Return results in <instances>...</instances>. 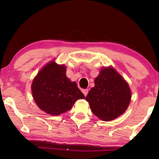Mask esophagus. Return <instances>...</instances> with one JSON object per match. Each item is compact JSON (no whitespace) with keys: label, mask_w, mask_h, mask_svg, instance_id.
I'll list each match as a JSON object with an SVG mask.
<instances>
[{"label":"esophagus","mask_w":159,"mask_h":159,"mask_svg":"<svg viewBox=\"0 0 159 159\" xmlns=\"http://www.w3.org/2000/svg\"><path fill=\"white\" fill-rule=\"evenodd\" d=\"M82 93L84 94V95L85 96H86L88 95V89H84V90H82Z\"/></svg>","instance_id":"1"}]
</instances>
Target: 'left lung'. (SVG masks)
<instances>
[{
    "instance_id": "1",
    "label": "left lung",
    "mask_w": 159,
    "mask_h": 159,
    "mask_svg": "<svg viewBox=\"0 0 159 159\" xmlns=\"http://www.w3.org/2000/svg\"><path fill=\"white\" fill-rule=\"evenodd\" d=\"M128 83L111 66L104 67L95 79V87L86 96L92 112L99 119L110 121L124 113L130 104Z\"/></svg>"
}]
</instances>
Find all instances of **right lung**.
<instances>
[{
  "instance_id": "add662e5",
  "label": "right lung",
  "mask_w": 159,
  "mask_h": 159,
  "mask_svg": "<svg viewBox=\"0 0 159 159\" xmlns=\"http://www.w3.org/2000/svg\"><path fill=\"white\" fill-rule=\"evenodd\" d=\"M32 95L40 109L57 116L71 109L78 99L85 96L76 82L66 76V66L52 60L43 68L31 84Z\"/></svg>"
}]
</instances>
